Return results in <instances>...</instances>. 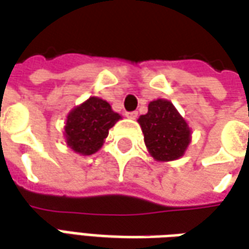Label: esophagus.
Instances as JSON below:
<instances>
[{"label":"esophagus","instance_id":"esophagus-1","mask_svg":"<svg viewBox=\"0 0 249 249\" xmlns=\"http://www.w3.org/2000/svg\"><path fill=\"white\" fill-rule=\"evenodd\" d=\"M126 116L130 118V119H135L138 116V112L137 111H130V112H126Z\"/></svg>","mask_w":249,"mask_h":249}]
</instances>
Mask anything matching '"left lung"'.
Instances as JSON below:
<instances>
[{
  "label": "left lung",
  "instance_id": "1",
  "mask_svg": "<svg viewBox=\"0 0 249 249\" xmlns=\"http://www.w3.org/2000/svg\"><path fill=\"white\" fill-rule=\"evenodd\" d=\"M145 145L156 160L179 159L190 143L191 131L174 104L168 100H154L147 107V114L140 116Z\"/></svg>",
  "mask_w": 249,
  "mask_h": 249
}]
</instances>
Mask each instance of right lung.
<instances>
[{
    "label": "right lung",
    "instance_id": "obj_1",
    "mask_svg": "<svg viewBox=\"0 0 249 249\" xmlns=\"http://www.w3.org/2000/svg\"><path fill=\"white\" fill-rule=\"evenodd\" d=\"M121 119L111 106L99 97H89L68 116L66 142L80 154H93L102 147L108 130Z\"/></svg>",
    "mask_w": 249,
    "mask_h": 249
}]
</instances>
